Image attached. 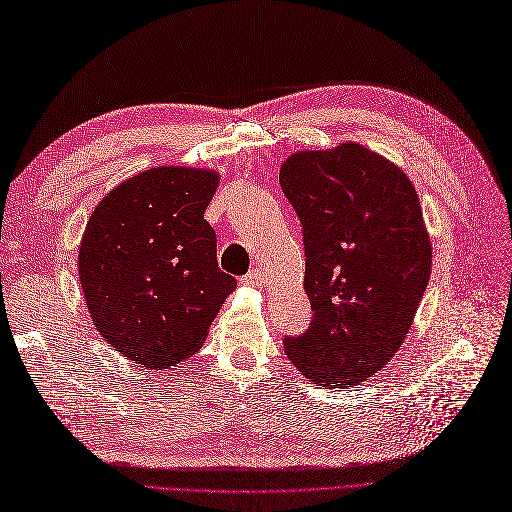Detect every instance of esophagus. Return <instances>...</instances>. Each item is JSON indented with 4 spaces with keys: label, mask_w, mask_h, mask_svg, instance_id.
<instances>
[{
    "label": "esophagus",
    "mask_w": 512,
    "mask_h": 512,
    "mask_svg": "<svg viewBox=\"0 0 512 512\" xmlns=\"http://www.w3.org/2000/svg\"><path fill=\"white\" fill-rule=\"evenodd\" d=\"M264 281H267V275H264L260 269H252L248 275L243 277V284H248V286H262Z\"/></svg>",
    "instance_id": "obj_1"
}]
</instances>
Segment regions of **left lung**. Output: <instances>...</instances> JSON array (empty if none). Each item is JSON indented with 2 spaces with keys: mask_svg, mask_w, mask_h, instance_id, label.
Masks as SVG:
<instances>
[{
  "mask_svg": "<svg viewBox=\"0 0 512 512\" xmlns=\"http://www.w3.org/2000/svg\"><path fill=\"white\" fill-rule=\"evenodd\" d=\"M279 184L301 218L307 332L286 356L322 387H351L396 354L428 288L432 245L400 167L360 144L305 150Z\"/></svg>",
  "mask_w": 512,
  "mask_h": 512,
  "instance_id": "left-lung-1",
  "label": "left lung"
}]
</instances>
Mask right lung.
Returning <instances> with one entry per match:
<instances>
[{
    "instance_id": "add662e5",
    "label": "right lung",
    "mask_w": 512,
    "mask_h": 512,
    "mask_svg": "<svg viewBox=\"0 0 512 512\" xmlns=\"http://www.w3.org/2000/svg\"><path fill=\"white\" fill-rule=\"evenodd\" d=\"M218 182L207 169H148L88 218L78 254L86 305L103 339L135 364L161 370L190 358L237 286L203 218Z\"/></svg>"
}]
</instances>
